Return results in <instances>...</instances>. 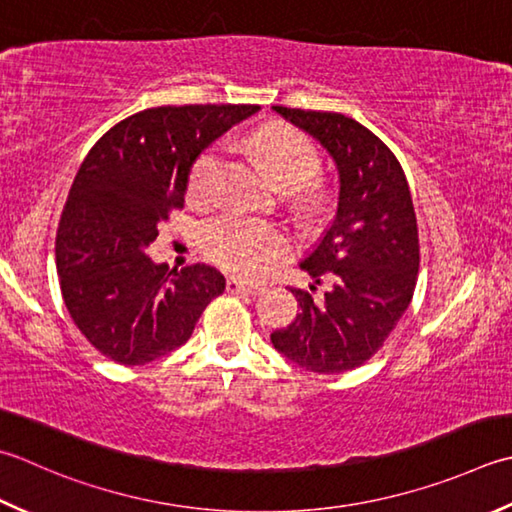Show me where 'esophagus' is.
<instances>
[{
    "label": "esophagus",
    "instance_id": "1",
    "mask_svg": "<svg viewBox=\"0 0 512 512\" xmlns=\"http://www.w3.org/2000/svg\"><path fill=\"white\" fill-rule=\"evenodd\" d=\"M226 288H228V293H248V295H259V293H264V286H259V284H250V282H244V279H235V277H230L228 282H226Z\"/></svg>",
    "mask_w": 512,
    "mask_h": 512
}]
</instances>
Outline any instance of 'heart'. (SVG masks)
<instances>
[{
  "mask_svg": "<svg viewBox=\"0 0 512 512\" xmlns=\"http://www.w3.org/2000/svg\"><path fill=\"white\" fill-rule=\"evenodd\" d=\"M250 146L282 188L313 182L322 168L315 144L290 126H266L250 137ZM222 146H210L195 159L188 175V197L195 204L213 202L222 179ZM199 246L208 262L230 275L259 279L277 268L293 250L284 228L257 219L222 215L210 219L199 233Z\"/></svg>",
  "mask_w": 512,
  "mask_h": 512,
  "instance_id": "obj_1",
  "label": "heart"
}]
</instances>
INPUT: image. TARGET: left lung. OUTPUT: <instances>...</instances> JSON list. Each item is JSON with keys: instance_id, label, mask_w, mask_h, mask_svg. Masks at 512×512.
I'll return each instance as SVG.
<instances>
[{"instance_id": "obj_1", "label": "left lung", "mask_w": 512, "mask_h": 512, "mask_svg": "<svg viewBox=\"0 0 512 512\" xmlns=\"http://www.w3.org/2000/svg\"><path fill=\"white\" fill-rule=\"evenodd\" d=\"M273 110L326 148L339 175V202L333 224L299 264L315 284L330 279V288L319 299L290 288L302 313L270 342L313 373H344L384 346L413 299L419 270L413 197L393 150L355 119Z\"/></svg>"}]
</instances>
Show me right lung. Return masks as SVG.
<instances>
[{
    "mask_svg": "<svg viewBox=\"0 0 512 512\" xmlns=\"http://www.w3.org/2000/svg\"><path fill=\"white\" fill-rule=\"evenodd\" d=\"M255 104L159 106L115 124L79 166L55 239L62 297L104 357L148 364L188 342L224 275L206 264H153L146 248L184 206L190 166Z\"/></svg>",
    "mask_w": 512,
    "mask_h": 512,
    "instance_id": "right-lung-1",
    "label": "right lung"
}]
</instances>
